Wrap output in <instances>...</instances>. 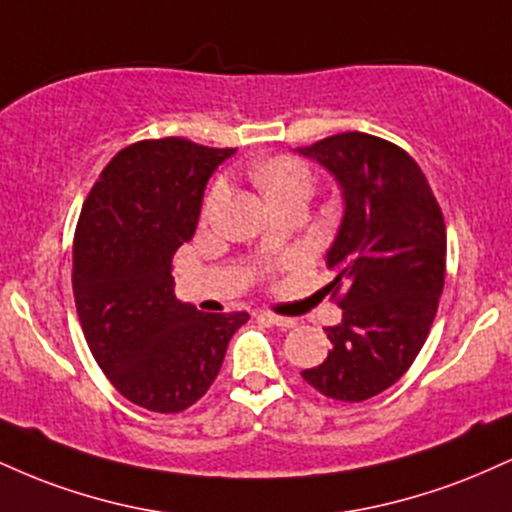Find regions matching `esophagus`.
<instances>
[{
	"mask_svg": "<svg viewBox=\"0 0 512 512\" xmlns=\"http://www.w3.org/2000/svg\"><path fill=\"white\" fill-rule=\"evenodd\" d=\"M260 317L264 322H269V325L284 327V330H291V327H296V320H293V317H281V315H274V313H262Z\"/></svg>",
	"mask_w": 512,
	"mask_h": 512,
	"instance_id": "1",
	"label": "esophagus"
}]
</instances>
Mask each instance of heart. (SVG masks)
<instances>
[{
  "mask_svg": "<svg viewBox=\"0 0 512 512\" xmlns=\"http://www.w3.org/2000/svg\"><path fill=\"white\" fill-rule=\"evenodd\" d=\"M255 182L262 187V192L267 195L269 202L274 199H284L291 195H308L315 187V175L313 170L301 158L293 156H274L267 163L255 168ZM226 197V182L216 180L211 185L207 199H204V216H209L211 211L221 204V199Z\"/></svg>",
  "mask_w": 512,
  "mask_h": 512,
  "instance_id": "obj_1",
  "label": "heart"
}]
</instances>
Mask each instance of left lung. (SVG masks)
Wrapping results in <instances>:
<instances>
[{
    "instance_id": "obj_1",
    "label": "left lung",
    "mask_w": 512,
    "mask_h": 512,
    "mask_svg": "<svg viewBox=\"0 0 512 512\" xmlns=\"http://www.w3.org/2000/svg\"><path fill=\"white\" fill-rule=\"evenodd\" d=\"M342 185L344 219L327 267L342 322L332 349L303 380L325 397L363 402L395 385L419 356L445 284V221L424 170L366 132L301 146Z\"/></svg>"
}]
</instances>
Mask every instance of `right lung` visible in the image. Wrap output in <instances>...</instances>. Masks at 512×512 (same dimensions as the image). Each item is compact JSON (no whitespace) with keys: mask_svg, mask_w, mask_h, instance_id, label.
<instances>
[{"mask_svg":"<svg viewBox=\"0 0 512 512\" xmlns=\"http://www.w3.org/2000/svg\"><path fill=\"white\" fill-rule=\"evenodd\" d=\"M236 149L182 137L122 149L88 192L74 233L76 313L93 358L129 402L192 407L248 313H199L173 293V255L197 228L207 180Z\"/></svg>","mask_w":512,"mask_h":512,"instance_id":"add662e5","label":"right lung"}]
</instances>
